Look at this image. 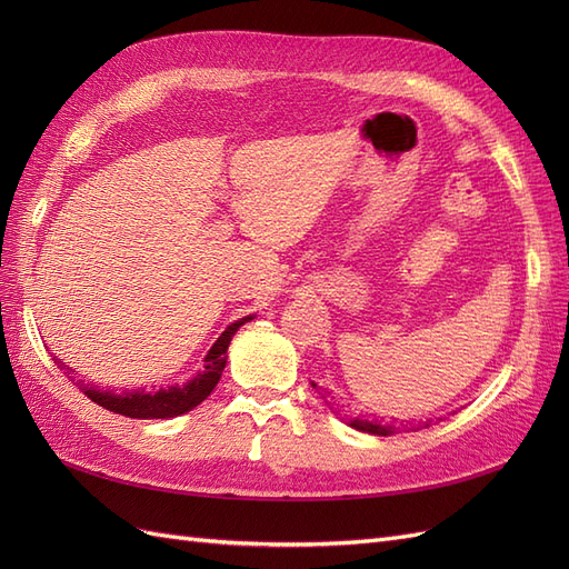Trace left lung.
I'll use <instances>...</instances> for the list:
<instances>
[{
	"label": "left lung",
	"mask_w": 569,
	"mask_h": 569,
	"mask_svg": "<svg viewBox=\"0 0 569 569\" xmlns=\"http://www.w3.org/2000/svg\"><path fill=\"white\" fill-rule=\"evenodd\" d=\"M349 425L353 429H358V432L375 435V437H391V435H396V427L393 425H380V422H370V420H360V418L349 420Z\"/></svg>",
	"instance_id": "8db88e82"
}]
</instances>
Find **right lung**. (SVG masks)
I'll use <instances>...</instances> for the list:
<instances>
[{
    "label": "right lung",
    "instance_id": "right-lung-1",
    "mask_svg": "<svg viewBox=\"0 0 569 569\" xmlns=\"http://www.w3.org/2000/svg\"><path fill=\"white\" fill-rule=\"evenodd\" d=\"M253 320V316L239 318L232 325L226 327L213 347L209 349V353L203 356V368L187 380L184 385H170L163 387L159 391H144V389H128V391H111V389H99L94 385H82V380H78V372L73 368H68L61 358L54 356V363L63 370V375L71 380L73 385L80 387V391L88 396L90 401H94L97 406L107 408L111 412H118V416L126 418H134V420H168V418H178L182 412H189L192 408H197L206 396H209L218 380L222 375V368L228 363V347L234 337V332L242 327L244 322Z\"/></svg>",
    "mask_w": 569,
    "mask_h": 569
}]
</instances>
